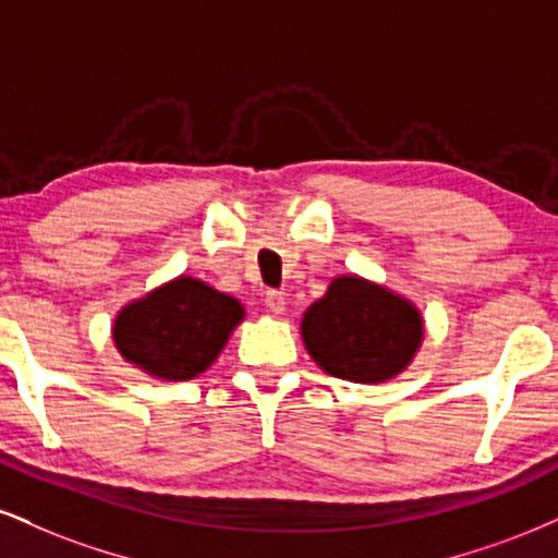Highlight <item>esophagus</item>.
I'll return each instance as SVG.
<instances>
[{
	"label": "esophagus",
	"instance_id": "obj_1",
	"mask_svg": "<svg viewBox=\"0 0 558 558\" xmlns=\"http://www.w3.org/2000/svg\"><path fill=\"white\" fill-rule=\"evenodd\" d=\"M265 306L270 308L272 314H283V312H286V296H283V291H267V293H265Z\"/></svg>",
	"mask_w": 558,
	"mask_h": 558
}]
</instances>
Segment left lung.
<instances>
[{"label": "left lung", "mask_w": 558, "mask_h": 558, "mask_svg": "<svg viewBox=\"0 0 558 558\" xmlns=\"http://www.w3.org/2000/svg\"><path fill=\"white\" fill-rule=\"evenodd\" d=\"M301 338L327 374L377 385L411 364L424 338V319L411 301L345 275L306 308Z\"/></svg>", "instance_id": "1"}]
</instances>
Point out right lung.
Here are the masks:
<instances>
[{"label": "right lung", "instance_id": "right-lung-1", "mask_svg": "<svg viewBox=\"0 0 558 558\" xmlns=\"http://www.w3.org/2000/svg\"><path fill=\"white\" fill-rule=\"evenodd\" d=\"M241 319L244 306L236 299L203 280L177 278L119 312L113 343L153 377L186 381L218 359Z\"/></svg>", "mask_w": 558, "mask_h": 558}]
</instances>
